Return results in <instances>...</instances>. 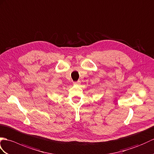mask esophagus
I'll use <instances>...</instances> for the list:
<instances>
[{
    "label": "esophagus",
    "mask_w": 154,
    "mask_h": 154,
    "mask_svg": "<svg viewBox=\"0 0 154 154\" xmlns=\"http://www.w3.org/2000/svg\"><path fill=\"white\" fill-rule=\"evenodd\" d=\"M80 81H77V82H74L73 83L74 85H76V86H78V85L80 84Z\"/></svg>",
    "instance_id": "1"
}]
</instances>
